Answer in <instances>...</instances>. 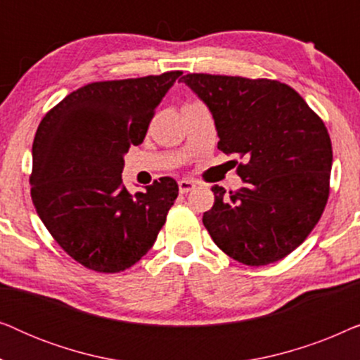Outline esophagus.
Instances as JSON below:
<instances>
[{"instance_id": "34e87169", "label": "esophagus", "mask_w": 360, "mask_h": 360, "mask_svg": "<svg viewBox=\"0 0 360 360\" xmlns=\"http://www.w3.org/2000/svg\"><path fill=\"white\" fill-rule=\"evenodd\" d=\"M196 186V184L193 180H180L179 181V190L180 193H190L191 190H193Z\"/></svg>"}]
</instances>
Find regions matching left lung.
<instances>
[{
    "instance_id": "1",
    "label": "left lung",
    "mask_w": 360,
    "mask_h": 360,
    "mask_svg": "<svg viewBox=\"0 0 360 360\" xmlns=\"http://www.w3.org/2000/svg\"><path fill=\"white\" fill-rule=\"evenodd\" d=\"M214 117L218 149L243 159L245 186L214 205L203 224L231 259L260 267L287 257L318 224L329 198L333 146L321 117L292 86L269 78L181 77Z\"/></svg>"
}]
</instances>
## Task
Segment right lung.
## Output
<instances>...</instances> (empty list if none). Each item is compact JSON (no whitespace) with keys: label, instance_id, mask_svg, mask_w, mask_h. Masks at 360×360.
Wrapping results in <instances>:
<instances>
[{"label":"right lung","instance_id":"add662e5","mask_svg":"<svg viewBox=\"0 0 360 360\" xmlns=\"http://www.w3.org/2000/svg\"><path fill=\"white\" fill-rule=\"evenodd\" d=\"M180 70L95 82L57 103L32 142L31 198L57 244L83 267L117 274L154 245L179 185L162 176L131 195L124 154L139 146Z\"/></svg>","mask_w":360,"mask_h":360}]
</instances>
